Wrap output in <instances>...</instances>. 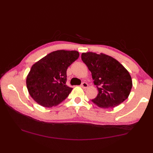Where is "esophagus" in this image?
Here are the masks:
<instances>
[{
    "instance_id": "obj_1",
    "label": "esophagus",
    "mask_w": 153,
    "mask_h": 153,
    "mask_svg": "<svg viewBox=\"0 0 153 153\" xmlns=\"http://www.w3.org/2000/svg\"><path fill=\"white\" fill-rule=\"evenodd\" d=\"M81 87H82L83 89H87V87H88V84L85 82H83L82 83V85H81Z\"/></svg>"
}]
</instances>
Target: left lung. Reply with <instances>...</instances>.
Here are the masks:
<instances>
[{
    "label": "left lung",
    "instance_id": "1",
    "mask_svg": "<svg viewBox=\"0 0 153 153\" xmlns=\"http://www.w3.org/2000/svg\"><path fill=\"white\" fill-rule=\"evenodd\" d=\"M82 60L91 72L99 93L92 102L100 108H114L130 93L132 80L126 68L114 58L92 52L82 53Z\"/></svg>",
    "mask_w": 153,
    "mask_h": 153
}]
</instances>
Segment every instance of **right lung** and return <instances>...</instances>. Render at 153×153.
Returning <instances> with one entry per match:
<instances>
[{
  "label": "right lung",
  "instance_id": "right-lung-1",
  "mask_svg": "<svg viewBox=\"0 0 153 153\" xmlns=\"http://www.w3.org/2000/svg\"><path fill=\"white\" fill-rule=\"evenodd\" d=\"M76 51L52 52L32 66L26 85L30 96L44 107L57 106L72 90L66 83L68 68L79 58Z\"/></svg>",
  "mask_w": 153,
  "mask_h": 153
}]
</instances>
